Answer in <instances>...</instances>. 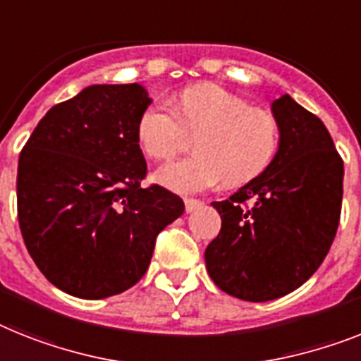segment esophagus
<instances>
[{"mask_svg":"<svg viewBox=\"0 0 361 361\" xmlns=\"http://www.w3.org/2000/svg\"><path fill=\"white\" fill-rule=\"evenodd\" d=\"M199 207H201V201H199V199H184V208H186V212H193V210H197Z\"/></svg>","mask_w":361,"mask_h":361,"instance_id":"1","label":"esophagus"}]
</instances>
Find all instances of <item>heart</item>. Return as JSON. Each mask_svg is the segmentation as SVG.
I'll return each instance as SVG.
<instances>
[{"mask_svg":"<svg viewBox=\"0 0 361 361\" xmlns=\"http://www.w3.org/2000/svg\"><path fill=\"white\" fill-rule=\"evenodd\" d=\"M186 134H197L195 157L171 162L157 180L177 193H195L223 178L241 186L260 177L279 153V121L243 97L214 82L188 86L175 97L173 110L153 103L140 114L136 138L154 160L173 159Z\"/></svg>","mask_w":361,"mask_h":361,"instance_id":"1","label":"heart"}]
</instances>
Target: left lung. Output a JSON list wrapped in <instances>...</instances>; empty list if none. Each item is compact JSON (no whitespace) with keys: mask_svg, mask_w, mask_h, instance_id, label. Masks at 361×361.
<instances>
[{"mask_svg":"<svg viewBox=\"0 0 361 361\" xmlns=\"http://www.w3.org/2000/svg\"><path fill=\"white\" fill-rule=\"evenodd\" d=\"M281 144L269 168L225 201L204 251L214 284L241 300L291 293L323 264L343 199V160L315 114L290 95L273 101Z\"/></svg>","mask_w":361,"mask_h":361,"instance_id":"obj_1","label":"left lung"}]
</instances>
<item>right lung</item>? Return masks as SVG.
<instances>
[{
  "label": "right lung",
  "instance_id": "add662e5",
  "mask_svg": "<svg viewBox=\"0 0 361 361\" xmlns=\"http://www.w3.org/2000/svg\"><path fill=\"white\" fill-rule=\"evenodd\" d=\"M144 86L92 85L38 121L18 160V221L42 275L80 299H105L145 275L183 199L147 175L136 125Z\"/></svg>",
  "mask_w": 361,
  "mask_h": 361
}]
</instances>
